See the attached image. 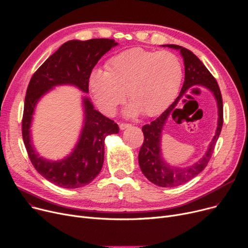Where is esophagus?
<instances>
[{"label":"esophagus","mask_w":248,"mask_h":248,"mask_svg":"<svg viewBox=\"0 0 248 248\" xmlns=\"http://www.w3.org/2000/svg\"><path fill=\"white\" fill-rule=\"evenodd\" d=\"M132 124H120V127H121V129H122V131H124V129H125V128H127V127H129V126H131Z\"/></svg>","instance_id":"esophagus-1"}]
</instances>
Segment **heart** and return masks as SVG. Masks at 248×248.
Returning <instances> with one entry per match:
<instances>
[{
  "label": "heart",
  "instance_id": "obj_1",
  "mask_svg": "<svg viewBox=\"0 0 248 248\" xmlns=\"http://www.w3.org/2000/svg\"><path fill=\"white\" fill-rule=\"evenodd\" d=\"M183 76L179 58L170 51L133 48L112 57L107 72L94 70L89 87L97 107L112 114L125 97L132 101L126 113L153 116L176 97Z\"/></svg>",
  "mask_w": 248,
  "mask_h": 248
}]
</instances>
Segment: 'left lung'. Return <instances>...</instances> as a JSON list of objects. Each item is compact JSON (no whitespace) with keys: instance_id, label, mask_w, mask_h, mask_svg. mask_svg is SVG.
<instances>
[{"instance_id":"obj_1","label":"left lung","mask_w":248,"mask_h":248,"mask_svg":"<svg viewBox=\"0 0 248 248\" xmlns=\"http://www.w3.org/2000/svg\"><path fill=\"white\" fill-rule=\"evenodd\" d=\"M165 47L179 50L184 59L185 65V81L180 91L179 96L159 117L153 121L150 124H145L141 127L144 133V144L139 153L140 168L146 176L155 185L160 187H176L187 183L188 181L201 173L208 162L210 161L216 141L221 133L223 125V102L220 93L219 85L213 75L209 72L201 60L190 50L174 44L163 45ZM200 85L209 89L214 93L218 107V124L216 136L214 137L207 152L203 157L192 166L185 168H178L170 166L165 163L161 157L160 138L163 125L180 99L186 95L188 88L192 86Z\"/></svg>"}]
</instances>
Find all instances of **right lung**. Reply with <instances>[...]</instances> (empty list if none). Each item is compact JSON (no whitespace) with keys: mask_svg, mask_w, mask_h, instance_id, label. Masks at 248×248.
Returning <instances> with one entry per match:
<instances>
[{"mask_svg":"<svg viewBox=\"0 0 248 248\" xmlns=\"http://www.w3.org/2000/svg\"><path fill=\"white\" fill-rule=\"evenodd\" d=\"M116 45L112 39L68 41L37 69L29 82L22 120L23 140L37 172L56 186L75 189L95 179L103 165L104 140L120 129L113 121L94 109L88 97H83L84 124L75 148L63 160L49 161L40 157L31 141L30 127L36 104L57 85H74L88 93L91 71L98 60Z\"/></svg>","mask_w":248,"mask_h":248,"instance_id":"1","label":"right lung"}]
</instances>
